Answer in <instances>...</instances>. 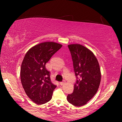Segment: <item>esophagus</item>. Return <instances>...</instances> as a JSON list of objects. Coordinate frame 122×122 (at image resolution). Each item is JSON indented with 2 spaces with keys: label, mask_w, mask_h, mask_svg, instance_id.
Segmentation results:
<instances>
[{
  "label": "esophagus",
  "mask_w": 122,
  "mask_h": 122,
  "mask_svg": "<svg viewBox=\"0 0 122 122\" xmlns=\"http://www.w3.org/2000/svg\"><path fill=\"white\" fill-rule=\"evenodd\" d=\"M64 83H65V81L64 80V81H61V82L60 83V84L61 85V86H62V85H63V84H64Z\"/></svg>",
  "instance_id": "34e87169"
}]
</instances>
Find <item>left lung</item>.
<instances>
[{
	"instance_id": "8db88e82",
	"label": "left lung",
	"mask_w": 122,
	"mask_h": 122,
	"mask_svg": "<svg viewBox=\"0 0 122 122\" xmlns=\"http://www.w3.org/2000/svg\"><path fill=\"white\" fill-rule=\"evenodd\" d=\"M72 58L76 80L74 91L67 96L69 103L76 107L86 104L97 92L101 79L99 63L92 51L81 44L68 46Z\"/></svg>"
}]
</instances>
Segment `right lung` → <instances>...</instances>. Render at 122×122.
I'll use <instances>...</instances> for the list:
<instances>
[{
  "instance_id": "obj_1",
  "label": "right lung",
  "mask_w": 122,
  "mask_h": 122,
  "mask_svg": "<svg viewBox=\"0 0 122 122\" xmlns=\"http://www.w3.org/2000/svg\"><path fill=\"white\" fill-rule=\"evenodd\" d=\"M62 45L53 41L40 43L26 53L20 69V79L28 97L37 104L47 103L52 97L56 86L51 80L46 63Z\"/></svg>"
}]
</instances>
